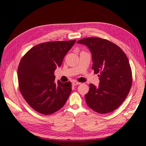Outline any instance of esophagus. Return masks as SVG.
<instances>
[{"label":"esophagus","mask_w":146,"mask_h":146,"mask_svg":"<svg viewBox=\"0 0 146 146\" xmlns=\"http://www.w3.org/2000/svg\"><path fill=\"white\" fill-rule=\"evenodd\" d=\"M80 82H76V81H74V82H72V85L73 86H76V85H78V84H80Z\"/></svg>","instance_id":"1"}]
</instances>
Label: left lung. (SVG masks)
<instances>
[{
	"mask_svg": "<svg viewBox=\"0 0 146 146\" xmlns=\"http://www.w3.org/2000/svg\"><path fill=\"white\" fill-rule=\"evenodd\" d=\"M76 43L90 49L92 70L99 74V85L91 84L85 95L86 104L101 114L113 111L126 98L132 85L131 69L126 55L114 43L101 38H85Z\"/></svg>",
	"mask_w": 146,
	"mask_h": 146,
	"instance_id": "obj_1",
	"label": "left lung"
}]
</instances>
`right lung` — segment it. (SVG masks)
I'll list each match as a JSON object with an SVG mask.
<instances>
[{"instance_id": "obj_1", "label": "right lung", "mask_w": 146, "mask_h": 146, "mask_svg": "<svg viewBox=\"0 0 146 146\" xmlns=\"http://www.w3.org/2000/svg\"><path fill=\"white\" fill-rule=\"evenodd\" d=\"M76 40L39 44L29 49L20 62L17 74L22 95L40 113L50 115L65 104L71 92V83L55 82L54 71Z\"/></svg>"}]
</instances>
